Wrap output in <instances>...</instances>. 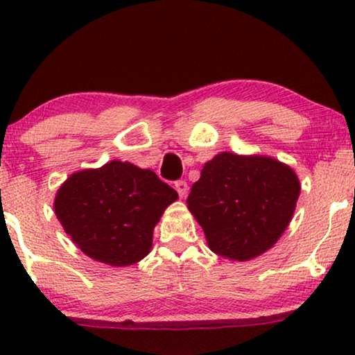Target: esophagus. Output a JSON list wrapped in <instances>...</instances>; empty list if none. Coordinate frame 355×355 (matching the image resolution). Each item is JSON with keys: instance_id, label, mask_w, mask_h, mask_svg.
<instances>
[{"instance_id": "esophagus-1", "label": "esophagus", "mask_w": 355, "mask_h": 355, "mask_svg": "<svg viewBox=\"0 0 355 355\" xmlns=\"http://www.w3.org/2000/svg\"><path fill=\"white\" fill-rule=\"evenodd\" d=\"M175 190L178 191V195H180V197H185L187 191H189V185H187L185 180H178V182H175Z\"/></svg>"}]
</instances>
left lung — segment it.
<instances>
[{
    "label": "left lung",
    "mask_w": 355,
    "mask_h": 355,
    "mask_svg": "<svg viewBox=\"0 0 355 355\" xmlns=\"http://www.w3.org/2000/svg\"><path fill=\"white\" fill-rule=\"evenodd\" d=\"M299 195L300 182L291 166L262 155L222 152L203 165L187 203L210 250L243 262L274 247Z\"/></svg>",
    "instance_id": "8db88e82"
}]
</instances>
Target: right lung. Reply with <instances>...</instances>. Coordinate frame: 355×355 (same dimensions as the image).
<instances>
[{
    "instance_id": "1",
    "label": "right lung",
    "mask_w": 355,
    "mask_h": 355,
    "mask_svg": "<svg viewBox=\"0 0 355 355\" xmlns=\"http://www.w3.org/2000/svg\"><path fill=\"white\" fill-rule=\"evenodd\" d=\"M178 198L152 170L113 160L70 175L55 198V214L83 254L113 267L140 262L153 229Z\"/></svg>"
}]
</instances>
